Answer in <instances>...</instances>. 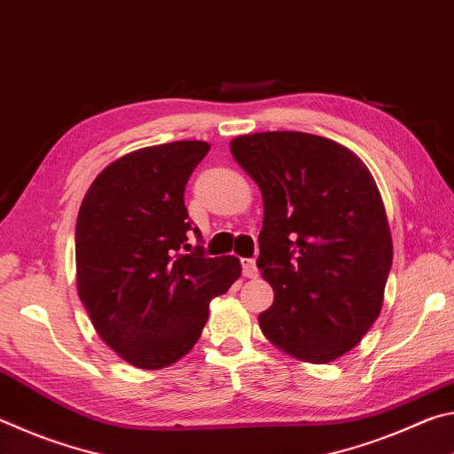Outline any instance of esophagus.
Wrapping results in <instances>:
<instances>
[{"label": "esophagus", "mask_w": 454, "mask_h": 454, "mask_svg": "<svg viewBox=\"0 0 454 454\" xmlns=\"http://www.w3.org/2000/svg\"><path fill=\"white\" fill-rule=\"evenodd\" d=\"M242 272L246 278H256L258 276V266L254 258H244L242 260Z\"/></svg>", "instance_id": "esophagus-1"}]
</instances>
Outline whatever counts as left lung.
<instances>
[{
    "label": "left lung",
    "instance_id": "8db88e82",
    "mask_svg": "<svg viewBox=\"0 0 454 454\" xmlns=\"http://www.w3.org/2000/svg\"><path fill=\"white\" fill-rule=\"evenodd\" d=\"M230 152L262 192L256 266L274 302L260 330L284 355L333 363L382 310L393 236L379 186L355 152L322 136L244 134Z\"/></svg>",
    "mask_w": 454,
    "mask_h": 454
}]
</instances>
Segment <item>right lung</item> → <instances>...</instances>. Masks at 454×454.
<instances>
[{
	"mask_svg": "<svg viewBox=\"0 0 454 454\" xmlns=\"http://www.w3.org/2000/svg\"><path fill=\"white\" fill-rule=\"evenodd\" d=\"M210 144L180 140L124 153L82 200L75 284L99 338L128 364L158 371L194 348L210 301L240 278L236 256L192 250L184 190Z\"/></svg>",
	"mask_w": 454,
	"mask_h": 454,
	"instance_id": "obj_1",
	"label": "right lung"
}]
</instances>
